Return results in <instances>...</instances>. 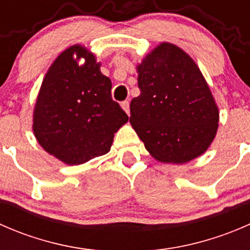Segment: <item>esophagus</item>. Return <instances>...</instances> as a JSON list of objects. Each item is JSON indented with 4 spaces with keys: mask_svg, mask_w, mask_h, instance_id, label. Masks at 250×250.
I'll use <instances>...</instances> for the list:
<instances>
[{
    "mask_svg": "<svg viewBox=\"0 0 250 250\" xmlns=\"http://www.w3.org/2000/svg\"><path fill=\"white\" fill-rule=\"evenodd\" d=\"M121 106H122V109L125 111V113H127V115H129L130 110H129V102H128V100H125V102H123Z\"/></svg>",
    "mask_w": 250,
    "mask_h": 250,
    "instance_id": "34e87169",
    "label": "esophagus"
}]
</instances>
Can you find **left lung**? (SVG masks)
Wrapping results in <instances>:
<instances>
[{
  "instance_id": "obj_1",
  "label": "left lung",
  "mask_w": 250,
  "mask_h": 250,
  "mask_svg": "<svg viewBox=\"0 0 250 250\" xmlns=\"http://www.w3.org/2000/svg\"><path fill=\"white\" fill-rule=\"evenodd\" d=\"M139 97L129 122L162 163L183 165L206 152L218 132L219 109L195 60L162 42L137 66Z\"/></svg>"
}]
</instances>
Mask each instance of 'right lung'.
<instances>
[{"mask_svg": "<svg viewBox=\"0 0 250 250\" xmlns=\"http://www.w3.org/2000/svg\"><path fill=\"white\" fill-rule=\"evenodd\" d=\"M100 65L87 48L74 44L58 55L42 81L32 130L43 150L66 165L109 152L115 133L128 122Z\"/></svg>", "mask_w": 250, "mask_h": 250, "instance_id": "obj_1", "label": "right lung"}]
</instances>
